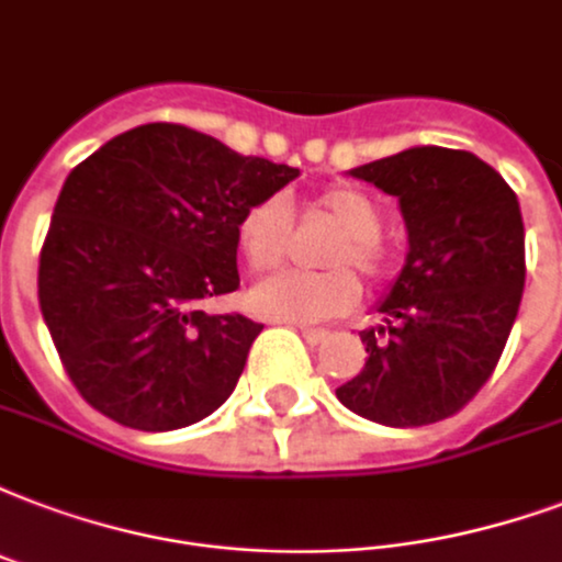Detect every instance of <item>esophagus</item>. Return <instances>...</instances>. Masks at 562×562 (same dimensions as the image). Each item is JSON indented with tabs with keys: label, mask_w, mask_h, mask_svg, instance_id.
I'll return each instance as SVG.
<instances>
[{
	"label": "esophagus",
	"mask_w": 562,
	"mask_h": 562,
	"mask_svg": "<svg viewBox=\"0 0 562 562\" xmlns=\"http://www.w3.org/2000/svg\"><path fill=\"white\" fill-rule=\"evenodd\" d=\"M302 337H305V344L319 346L328 340V331H323V328H302Z\"/></svg>",
	"instance_id": "obj_1"
}]
</instances>
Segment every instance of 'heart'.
I'll return each instance as SVG.
<instances>
[{"instance_id":"heart-1","label":"heart","mask_w":562,"mask_h":562,"mask_svg":"<svg viewBox=\"0 0 562 562\" xmlns=\"http://www.w3.org/2000/svg\"><path fill=\"white\" fill-rule=\"evenodd\" d=\"M337 227V236L328 248L326 263L335 269L326 272H302L284 269L276 272L248 293V305L257 316L286 323V326H314L346 314L361 296V284L352 276L358 272L370 281L387 276V251L382 246V210L373 198L358 186H328L314 201ZM290 234V210L281 198H263L248 206L236 222V246L251 269H272L281 263Z\"/></svg>"}]
</instances>
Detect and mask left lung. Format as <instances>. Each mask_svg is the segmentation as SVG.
<instances>
[{"mask_svg": "<svg viewBox=\"0 0 562 562\" xmlns=\"http://www.w3.org/2000/svg\"><path fill=\"white\" fill-rule=\"evenodd\" d=\"M400 201L408 255L361 331L367 361L337 387L349 412L382 426L457 415L486 385L525 290V222L516 192L480 156L408 147L349 171Z\"/></svg>", "mask_w": 562, "mask_h": 562, "instance_id": "obj_1", "label": "left lung"}]
</instances>
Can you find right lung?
I'll return each instance as SVG.
<instances>
[{"mask_svg":"<svg viewBox=\"0 0 562 562\" xmlns=\"http://www.w3.org/2000/svg\"><path fill=\"white\" fill-rule=\"evenodd\" d=\"M296 177L183 124L126 130L67 175L37 299L88 406L168 432L225 403L263 326L198 302L239 286L236 222Z\"/></svg>","mask_w":562,"mask_h":562,"instance_id":"add662e5","label":"right lung"}]
</instances>
